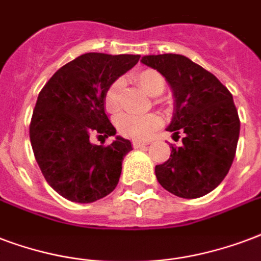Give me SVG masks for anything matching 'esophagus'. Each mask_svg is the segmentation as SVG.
Returning a JSON list of instances; mask_svg holds the SVG:
<instances>
[{"instance_id":"1","label":"esophagus","mask_w":261,"mask_h":261,"mask_svg":"<svg viewBox=\"0 0 261 261\" xmlns=\"http://www.w3.org/2000/svg\"><path fill=\"white\" fill-rule=\"evenodd\" d=\"M146 145H149V142H142V141H133V146H134V148H144V146H146Z\"/></svg>"}]
</instances>
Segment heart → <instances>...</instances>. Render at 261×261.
I'll list each match as a JSON object with an SVG mask.
<instances>
[{"label":"heart","instance_id":"heart-1","mask_svg":"<svg viewBox=\"0 0 261 261\" xmlns=\"http://www.w3.org/2000/svg\"><path fill=\"white\" fill-rule=\"evenodd\" d=\"M137 82L139 87L150 97L160 95L166 89L164 77L153 69H145L137 75ZM123 87L122 79L113 81L105 91L104 105L105 109L112 115H116L120 111V91ZM117 128L123 135L133 139H145L160 126V119L156 115H123L117 119Z\"/></svg>","mask_w":261,"mask_h":261}]
</instances>
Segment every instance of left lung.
<instances>
[{"instance_id":"obj_1","label":"left lung","mask_w":261,"mask_h":261,"mask_svg":"<svg viewBox=\"0 0 261 261\" xmlns=\"http://www.w3.org/2000/svg\"><path fill=\"white\" fill-rule=\"evenodd\" d=\"M141 63L166 77L174 94L167 130L184 135L182 146L154 168L163 188L182 198H198L218 188L232 164L240 117L231 93L214 73L182 55H149Z\"/></svg>"}]
</instances>
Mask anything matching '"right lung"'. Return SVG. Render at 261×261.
<instances>
[{"label":"right lung","instance_id":"add662e5","mask_svg":"<svg viewBox=\"0 0 261 261\" xmlns=\"http://www.w3.org/2000/svg\"><path fill=\"white\" fill-rule=\"evenodd\" d=\"M139 57L79 56L61 67L38 95L30 124L34 156L47 184L69 201L94 202L117 186L131 142L117 135L104 146L91 144L90 137L116 134L105 113V91Z\"/></svg>","mask_w":261,"mask_h":261}]
</instances>
